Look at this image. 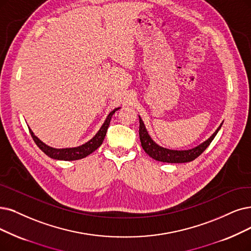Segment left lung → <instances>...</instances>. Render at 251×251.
Listing matches in <instances>:
<instances>
[{
    "label": "left lung",
    "instance_id": "left-lung-1",
    "mask_svg": "<svg viewBox=\"0 0 251 251\" xmlns=\"http://www.w3.org/2000/svg\"><path fill=\"white\" fill-rule=\"evenodd\" d=\"M139 137H140V141H141L142 148L144 149V151L150 156L152 157L155 160H158V162H163V163H171V164H180V163H188L192 162V160L196 159L199 155H201L204 150L210 145V143L212 142V140L218 133V131L222 127L224 122L220 124V126L217 127L216 131L210 136L206 141L203 143L199 144L198 146L186 149V150H174V149H168L166 147L159 146L156 144L152 138L150 137L148 134L146 126L143 123L142 118L139 116Z\"/></svg>",
    "mask_w": 251,
    "mask_h": 251
}]
</instances>
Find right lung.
<instances>
[{"mask_svg": "<svg viewBox=\"0 0 251 251\" xmlns=\"http://www.w3.org/2000/svg\"><path fill=\"white\" fill-rule=\"evenodd\" d=\"M118 109H120V107L113 109L112 111L108 114L102 126L100 127L98 133L91 140H88L86 143L80 145V146H77V147H68V148L51 147V146L45 144L43 141H41V140H40L34 134V132L31 128L28 127V129H29V133H31L37 146L49 157H51L53 159H59V160L81 159L83 157H86L91 153H93L96 149H98L100 146L102 145L104 139H105V136H106V133H107V129L110 125V120H111L112 115L115 113V111H117Z\"/></svg>", "mask_w": 251, "mask_h": 251, "instance_id": "obj_1", "label": "right lung"}]
</instances>
